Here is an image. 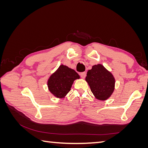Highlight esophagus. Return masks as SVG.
<instances>
[{"label":"esophagus","mask_w":148,"mask_h":148,"mask_svg":"<svg viewBox=\"0 0 148 148\" xmlns=\"http://www.w3.org/2000/svg\"><path fill=\"white\" fill-rule=\"evenodd\" d=\"M80 75H81V77H82V78H84L86 76V72H82V73H81V74H80Z\"/></svg>","instance_id":"1"}]
</instances>
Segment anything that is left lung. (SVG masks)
Segmentation results:
<instances>
[{
    "mask_svg": "<svg viewBox=\"0 0 148 148\" xmlns=\"http://www.w3.org/2000/svg\"><path fill=\"white\" fill-rule=\"evenodd\" d=\"M91 91L99 100H106L114 90L115 79L113 75L101 64L92 66L86 77Z\"/></svg>",
    "mask_w": 148,
    "mask_h": 148,
    "instance_id": "left-lung-1",
    "label": "left lung"
}]
</instances>
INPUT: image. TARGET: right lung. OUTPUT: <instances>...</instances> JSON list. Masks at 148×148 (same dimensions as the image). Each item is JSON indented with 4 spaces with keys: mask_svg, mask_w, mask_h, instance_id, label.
<instances>
[{
    "mask_svg": "<svg viewBox=\"0 0 148 148\" xmlns=\"http://www.w3.org/2000/svg\"><path fill=\"white\" fill-rule=\"evenodd\" d=\"M78 78L79 76L74 70L62 65L49 78V89L56 97L62 98L70 91L74 80Z\"/></svg>",
    "mask_w": 148,
    "mask_h": 148,
    "instance_id": "1",
    "label": "right lung"
}]
</instances>
